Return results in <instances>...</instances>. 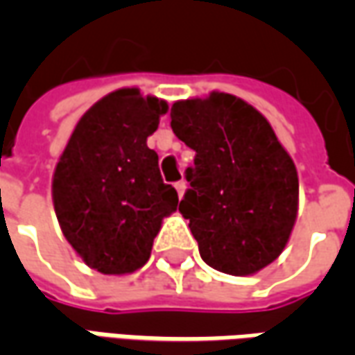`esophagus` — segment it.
<instances>
[{
    "label": "esophagus",
    "instance_id": "34e87169",
    "mask_svg": "<svg viewBox=\"0 0 355 355\" xmlns=\"http://www.w3.org/2000/svg\"><path fill=\"white\" fill-rule=\"evenodd\" d=\"M175 188H177V192H178V198H182L186 192V182L184 180H178L177 184H175Z\"/></svg>",
    "mask_w": 355,
    "mask_h": 355
}]
</instances>
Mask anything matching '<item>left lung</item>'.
I'll return each instance as SVG.
<instances>
[{
    "label": "left lung",
    "mask_w": 355,
    "mask_h": 355,
    "mask_svg": "<svg viewBox=\"0 0 355 355\" xmlns=\"http://www.w3.org/2000/svg\"><path fill=\"white\" fill-rule=\"evenodd\" d=\"M171 127L196 152L178 211L201 259L224 274H257L282 254L297 220L291 155L266 117L228 93L177 101Z\"/></svg>",
    "instance_id": "8db88e82"
}]
</instances>
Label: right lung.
<instances>
[{
	"label": "right lung",
	"instance_id": "1",
	"mask_svg": "<svg viewBox=\"0 0 355 355\" xmlns=\"http://www.w3.org/2000/svg\"><path fill=\"white\" fill-rule=\"evenodd\" d=\"M167 102L117 89L81 116L53 175L60 230L89 268L131 274L148 262L165 216L178 207L146 144Z\"/></svg>",
	"mask_w": 355,
	"mask_h": 355
}]
</instances>
